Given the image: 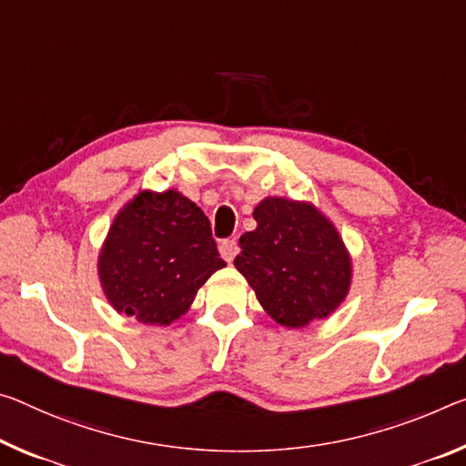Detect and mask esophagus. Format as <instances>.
Returning a JSON list of instances; mask_svg holds the SVG:
<instances>
[{
	"label": "esophagus",
	"mask_w": 466,
	"mask_h": 466,
	"mask_svg": "<svg viewBox=\"0 0 466 466\" xmlns=\"http://www.w3.org/2000/svg\"><path fill=\"white\" fill-rule=\"evenodd\" d=\"M236 253H238V245H236L234 238H228V240H221L219 242V255L224 257L228 263L234 261Z\"/></svg>",
	"instance_id": "34e87169"
}]
</instances>
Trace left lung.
<instances>
[{
  "instance_id": "obj_1",
  "label": "left lung",
  "mask_w": 466,
  "mask_h": 466,
  "mask_svg": "<svg viewBox=\"0 0 466 466\" xmlns=\"http://www.w3.org/2000/svg\"><path fill=\"white\" fill-rule=\"evenodd\" d=\"M253 218L234 265L271 319L305 328L334 313L350 288V257L334 224L313 205L279 197L263 198Z\"/></svg>"
}]
</instances>
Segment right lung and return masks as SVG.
Listing matches in <instances>:
<instances>
[{"mask_svg":"<svg viewBox=\"0 0 466 466\" xmlns=\"http://www.w3.org/2000/svg\"><path fill=\"white\" fill-rule=\"evenodd\" d=\"M221 268L209 219L178 190L138 193L116 216L99 255L107 300L149 326H169L187 313Z\"/></svg>","mask_w":466,"mask_h":466,"instance_id":"right-lung-1","label":"right lung"}]
</instances>
